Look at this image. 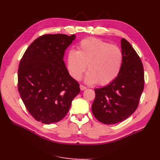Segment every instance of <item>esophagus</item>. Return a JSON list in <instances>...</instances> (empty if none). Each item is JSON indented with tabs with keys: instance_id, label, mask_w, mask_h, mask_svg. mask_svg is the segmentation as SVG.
Instances as JSON below:
<instances>
[{
	"instance_id": "34e87169",
	"label": "esophagus",
	"mask_w": 160,
	"mask_h": 160,
	"mask_svg": "<svg viewBox=\"0 0 160 160\" xmlns=\"http://www.w3.org/2000/svg\"><path fill=\"white\" fill-rule=\"evenodd\" d=\"M80 90H81V91H84V90H85V89H87V87H86L85 86L82 85V84H80Z\"/></svg>"
}]
</instances>
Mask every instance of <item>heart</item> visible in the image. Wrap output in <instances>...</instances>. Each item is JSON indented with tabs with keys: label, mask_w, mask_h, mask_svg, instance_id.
<instances>
[{
	"label": "heart",
	"mask_w": 160,
	"mask_h": 160,
	"mask_svg": "<svg viewBox=\"0 0 160 160\" xmlns=\"http://www.w3.org/2000/svg\"><path fill=\"white\" fill-rule=\"evenodd\" d=\"M122 60L123 53L118 46L90 37L81 40L78 51L68 52L67 62L69 72L75 80L81 79L87 66L86 82L106 85L118 76Z\"/></svg>",
	"instance_id": "obj_1"
}]
</instances>
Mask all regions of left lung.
Wrapping results in <instances>:
<instances>
[{
    "label": "left lung",
    "mask_w": 160,
    "mask_h": 160,
    "mask_svg": "<svg viewBox=\"0 0 160 160\" xmlns=\"http://www.w3.org/2000/svg\"><path fill=\"white\" fill-rule=\"evenodd\" d=\"M123 60L118 76L102 88L95 89L92 113L106 124L119 123L134 113L144 90L143 64L138 54L127 40H121Z\"/></svg>",
    "instance_id": "obj_1"
}]
</instances>
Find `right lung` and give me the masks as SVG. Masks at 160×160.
<instances>
[{
  "label": "right lung",
  "instance_id": "obj_1",
  "mask_svg": "<svg viewBox=\"0 0 160 160\" xmlns=\"http://www.w3.org/2000/svg\"><path fill=\"white\" fill-rule=\"evenodd\" d=\"M74 34H45L36 39L25 51L18 71V89L29 113L36 120L49 124L60 121L80 85L64 64V52Z\"/></svg>",
  "mask_w": 160,
  "mask_h": 160
}]
</instances>
